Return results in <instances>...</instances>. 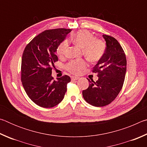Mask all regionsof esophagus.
<instances>
[{
	"mask_svg": "<svg viewBox=\"0 0 147 147\" xmlns=\"http://www.w3.org/2000/svg\"><path fill=\"white\" fill-rule=\"evenodd\" d=\"M79 79V77H77V76H71V80L72 81H74V80H76Z\"/></svg>",
	"mask_w": 147,
	"mask_h": 147,
	"instance_id": "esophagus-1",
	"label": "esophagus"
}]
</instances>
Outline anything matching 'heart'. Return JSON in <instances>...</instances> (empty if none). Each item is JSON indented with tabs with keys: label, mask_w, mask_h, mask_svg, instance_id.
Instances as JSON below:
<instances>
[{
	"label": "heart",
	"mask_w": 147,
	"mask_h": 147,
	"mask_svg": "<svg viewBox=\"0 0 147 147\" xmlns=\"http://www.w3.org/2000/svg\"><path fill=\"white\" fill-rule=\"evenodd\" d=\"M72 41L76 46L82 49V54L91 62H96L102 58L105 54L106 45L102 39L95 38L90 32L87 30H80L76 32ZM69 44L64 41L57 49L56 53L59 58L66 56ZM87 63L83 59L72 60L66 65V69L70 73L78 74L86 67Z\"/></svg>",
	"instance_id": "1"
}]
</instances>
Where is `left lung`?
Wrapping results in <instances>:
<instances>
[{
	"mask_svg": "<svg viewBox=\"0 0 147 147\" xmlns=\"http://www.w3.org/2000/svg\"><path fill=\"white\" fill-rule=\"evenodd\" d=\"M106 42L105 54L93 68L98 79H88V88L82 91L87 102L96 107L108 105L115 100L123 88L126 71L125 53L118 41L113 37L103 35Z\"/></svg>",
	"mask_w": 147,
	"mask_h": 147,
	"instance_id": "left-lung-1",
	"label": "left lung"
}]
</instances>
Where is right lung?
Here are the masks:
<instances>
[{
    "label": "right lung",
    "mask_w": 147,
    "mask_h": 147,
    "mask_svg": "<svg viewBox=\"0 0 147 147\" xmlns=\"http://www.w3.org/2000/svg\"><path fill=\"white\" fill-rule=\"evenodd\" d=\"M71 29L46 30L35 37L24 49L21 61V82L27 95L43 108H53L61 102L70 77L64 75L54 80L51 76L55 52Z\"/></svg>",
    "instance_id": "obj_1"
}]
</instances>
